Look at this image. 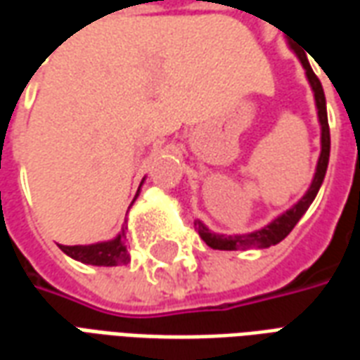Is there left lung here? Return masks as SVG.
<instances>
[{"label":"left lung","mask_w":360,"mask_h":360,"mask_svg":"<svg viewBox=\"0 0 360 360\" xmlns=\"http://www.w3.org/2000/svg\"><path fill=\"white\" fill-rule=\"evenodd\" d=\"M299 59H301L302 67L307 71V77H309V82L312 90H314V100H316L318 108V119H320V125H322V152H320V158H318L316 173H314V179L310 183L307 195L302 196L299 202L295 204L293 208H289L285 214H281L279 218H276L271 221L270 226L262 227L258 231H252V233L247 235H218L212 233L208 227L204 226L202 221H196L195 227L200 239H202L208 247L216 250H245V249H266V247H271V245H278L279 241H283L287 235L291 233V229L297 226V221L302 218V214L309 210V206L312 204V200L316 198L318 188L324 181L326 169H328V160H330V125H328V113H326V96L322 84L318 81V77L312 71L309 59L307 56H301L297 53Z\"/></svg>","instance_id":"left-lung-1"}]
</instances>
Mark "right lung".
<instances>
[{
  "label": "right lung",
  "instance_id": "add662e5",
  "mask_svg": "<svg viewBox=\"0 0 360 360\" xmlns=\"http://www.w3.org/2000/svg\"><path fill=\"white\" fill-rule=\"evenodd\" d=\"M136 196H139V193H136ZM59 249L63 250L65 255H69L71 258H75V260L82 262V264L123 266L131 260L125 247V229L113 241L96 243V245H86V247L84 245H75V247L59 245Z\"/></svg>",
  "mask_w": 360,
  "mask_h": 360
}]
</instances>
